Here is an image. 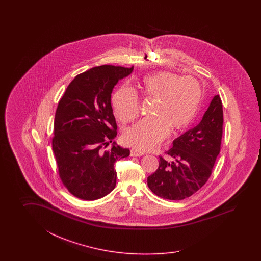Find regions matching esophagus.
Masks as SVG:
<instances>
[{"label": "esophagus", "instance_id": "esophagus-1", "mask_svg": "<svg viewBox=\"0 0 261 261\" xmlns=\"http://www.w3.org/2000/svg\"><path fill=\"white\" fill-rule=\"evenodd\" d=\"M144 155V152H141V151H139L136 148H133V149L130 150V155L132 156H141V155Z\"/></svg>", "mask_w": 261, "mask_h": 261}]
</instances>
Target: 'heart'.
<instances>
[{
    "mask_svg": "<svg viewBox=\"0 0 261 261\" xmlns=\"http://www.w3.org/2000/svg\"><path fill=\"white\" fill-rule=\"evenodd\" d=\"M141 88L145 96L158 101L152 110L154 117H145L124 133V141L140 150L154 148L170 129L173 134L185 130L194 120L203 97L198 80L167 71L144 76ZM113 106L122 123L132 122L140 113L138 96L128 87L117 89Z\"/></svg>",
    "mask_w": 261,
    "mask_h": 261,
    "instance_id": "heart-1",
    "label": "heart"
}]
</instances>
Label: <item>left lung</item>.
<instances>
[{
  "label": "left lung",
  "mask_w": 261,
  "mask_h": 261,
  "mask_svg": "<svg viewBox=\"0 0 261 261\" xmlns=\"http://www.w3.org/2000/svg\"><path fill=\"white\" fill-rule=\"evenodd\" d=\"M223 107L214 96L200 122L172 142L168 159L160 158V166L147 177L154 194L167 200H184L207 182L220 152Z\"/></svg>",
  "instance_id": "8db88e82"
}]
</instances>
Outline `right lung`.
Listing matches in <instances>:
<instances>
[{
  "label": "right lung",
  "instance_id": "right-lung-1",
  "mask_svg": "<svg viewBox=\"0 0 261 261\" xmlns=\"http://www.w3.org/2000/svg\"><path fill=\"white\" fill-rule=\"evenodd\" d=\"M132 68L102 65L78 74L68 86L56 111L52 147L62 183L81 200H94L116 187L118 160L129 155L114 141V87ZM112 143V149L104 148Z\"/></svg>",
  "mask_w": 261,
  "mask_h": 261
}]
</instances>
